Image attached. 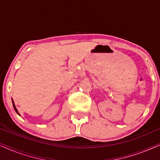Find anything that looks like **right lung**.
<instances>
[{"mask_svg": "<svg viewBox=\"0 0 160 160\" xmlns=\"http://www.w3.org/2000/svg\"><path fill=\"white\" fill-rule=\"evenodd\" d=\"M13 102V101H12ZM13 106H14V110L15 111H16V112L17 113H18V114L19 115V113H18V111H17V108H16V107H15V106H14V102H13Z\"/></svg>", "mask_w": 160, "mask_h": 160, "instance_id": "obj_1", "label": "right lung"}]
</instances>
